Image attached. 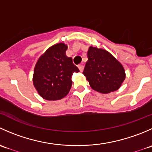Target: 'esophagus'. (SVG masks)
Instances as JSON below:
<instances>
[{"mask_svg":"<svg viewBox=\"0 0 152 152\" xmlns=\"http://www.w3.org/2000/svg\"><path fill=\"white\" fill-rule=\"evenodd\" d=\"M78 67H79V70H80L81 72L83 71V70H84V65H79V66H78Z\"/></svg>","mask_w":152,"mask_h":152,"instance_id":"obj_1","label":"esophagus"}]
</instances>
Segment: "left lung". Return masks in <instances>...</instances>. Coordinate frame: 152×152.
<instances>
[{
  "label": "left lung",
  "mask_w": 152,
  "mask_h": 152,
  "mask_svg": "<svg viewBox=\"0 0 152 152\" xmlns=\"http://www.w3.org/2000/svg\"><path fill=\"white\" fill-rule=\"evenodd\" d=\"M83 74L93 90L107 94L120 88L126 77L125 70L111 53L90 46Z\"/></svg>",
  "instance_id": "8db88e82"
}]
</instances>
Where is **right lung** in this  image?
Returning <instances> with one entry per match:
<instances>
[{
	"mask_svg": "<svg viewBox=\"0 0 152 152\" xmlns=\"http://www.w3.org/2000/svg\"><path fill=\"white\" fill-rule=\"evenodd\" d=\"M67 48L62 42L53 45L39 57L35 65L34 86L45 100H59L66 96L71 88L72 75L79 71L72 58L66 56Z\"/></svg>",
	"mask_w": 152,
	"mask_h": 152,
	"instance_id": "1",
	"label": "right lung"
}]
</instances>
